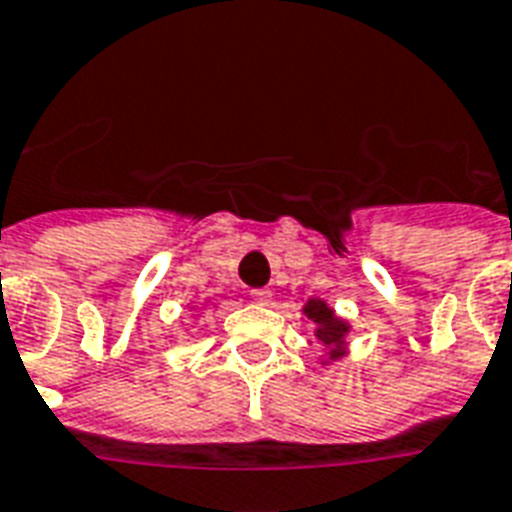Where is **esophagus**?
Returning a JSON list of instances; mask_svg holds the SVG:
<instances>
[{
  "instance_id": "34e87169",
  "label": "esophagus",
  "mask_w": 512,
  "mask_h": 512,
  "mask_svg": "<svg viewBox=\"0 0 512 512\" xmlns=\"http://www.w3.org/2000/svg\"><path fill=\"white\" fill-rule=\"evenodd\" d=\"M252 300H255V303H260V306H265V303L271 300V292H268V290H252Z\"/></svg>"
}]
</instances>
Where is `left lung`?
<instances>
[{
	"mask_svg": "<svg viewBox=\"0 0 512 512\" xmlns=\"http://www.w3.org/2000/svg\"><path fill=\"white\" fill-rule=\"evenodd\" d=\"M303 314L311 319L314 325V338H317L319 349L325 351L322 354V365H330V362L341 360L349 354V346H346V335H349L351 325L346 319H341L335 314L333 308L327 306L322 298H311L303 306Z\"/></svg>",
	"mask_w": 512,
	"mask_h": 512,
	"instance_id": "8db88e82",
	"label": "left lung"
}]
</instances>
